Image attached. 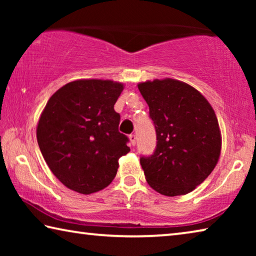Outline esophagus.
<instances>
[{
  "label": "esophagus",
  "instance_id": "esophagus-1",
  "mask_svg": "<svg viewBox=\"0 0 256 256\" xmlns=\"http://www.w3.org/2000/svg\"><path fill=\"white\" fill-rule=\"evenodd\" d=\"M130 141H131V144L132 146H136V134H130Z\"/></svg>",
  "mask_w": 256,
  "mask_h": 256
}]
</instances>
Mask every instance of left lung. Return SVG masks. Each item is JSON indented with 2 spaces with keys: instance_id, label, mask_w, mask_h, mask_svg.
Returning a JSON list of instances; mask_svg holds the SVG:
<instances>
[{
  "instance_id": "8db88e82",
  "label": "left lung",
  "mask_w": 256,
  "mask_h": 256,
  "mask_svg": "<svg viewBox=\"0 0 256 256\" xmlns=\"http://www.w3.org/2000/svg\"><path fill=\"white\" fill-rule=\"evenodd\" d=\"M138 88L157 136L154 154L140 157L146 182L162 196H183L200 185L218 162L222 138L214 110L184 82L154 80Z\"/></svg>"
}]
</instances>
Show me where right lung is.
Wrapping results in <instances>:
<instances>
[{
    "label": "right lung",
    "instance_id": "right-lung-1",
    "mask_svg": "<svg viewBox=\"0 0 256 256\" xmlns=\"http://www.w3.org/2000/svg\"><path fill=\"white\" fill-rule=\"evenodd\" d=\"M123 84L110 80H78L50 98L37 126V141L53 174L81 194L112 183L128 138L118 131L114 110Z\"/></svg>",
    "mask_w": 256,
    "mask_h": 256
}]
</instances>
